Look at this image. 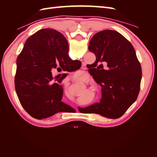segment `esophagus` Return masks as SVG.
<instances>
[{"label":"esophagus","mask_w":157,"mask_h":157,"mask_svg":"<svg viewBox=\"0 0 157 157\" xmlns=\"http://www.w3.org/2000/svg\"><path fill=\"white\" fill-rule=\"evenodd\" d=\"M84 67H85V65H82V68H84Z\"/></svg>","instance_id":"34e87169"}]
</instances>
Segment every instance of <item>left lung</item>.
I'll return each mask as SVG.
<instances>
[{"label": "left lung", "mask_w": 157, "mask_h": 157, "mask_svg": "<svg viewBox=\"0 0 157 157\" xmlns=\"http://www.w3.org/2000/svg\"><path fill=\"white\" fill-rule=\"evenodd\" d=\"M88 50L96 57L88 72L102 87V99L99 103L79 107L78 111L119 118L136 101L140 92L142 72L136 51L121 33L108 29L92 36Z\"/></svg>", "instance_id": "left-lung-1"}]
</instances>
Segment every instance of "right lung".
Returning a JSON list of instances; mask_svg holds the SVG:
<instances>
[{
    "label": "right lung",
    "mask_w": 157,
    "mask_h": 157,
    "mask_svg": "<svg viewBox=\"0 0 157 157\" xmlns=\"http://www.w3.org/2000/svg\"><path fill=\"white\" fill-rule=\"evenodd\" d=\"M69 45L58 31L43 29L29 37L16 61L15 89L19 100L28 114L36 119L48 118L71 108L61 101L62 80L53 77L51 70L74 71L81 62L69 56Z\"/></svg>",
    "instance_id": "right-lung-1"
}]
</instances>
